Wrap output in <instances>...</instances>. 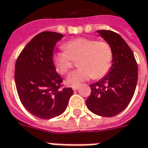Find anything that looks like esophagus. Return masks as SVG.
Wrapping results in <instances>:
<instances>
[{
	"mask_svg": "<svg viewBox=\"0 0 148 148\" xmlns=\"http://www.w3.org/2000/svg\"><path fill=\"white\" fill-rule=\"evenodd\" d=\"M72 90L73 91H76V90H77L78 89V86H72Z\"/></svg>",
	"mask_w": 148,
	"mask_h": 148,
	"instance_id": "1",
	"label": "esophagus"
}]
</instances>
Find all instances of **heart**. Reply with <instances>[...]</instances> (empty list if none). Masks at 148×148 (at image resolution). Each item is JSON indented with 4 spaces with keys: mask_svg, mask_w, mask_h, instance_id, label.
<instances>
[{
    "mask_svg": "<svg viewBox=\"0 0 148 148\" xmlns=\"http://www.w3.org/2000/svg\"><path fill=\"white\" fill-rule=\"evenodd\" d=\"M64 51L56 52L53 60L57 72L64 75L72 67V60L77 59L80 67L66 79L69 85L78 86L91 78L99 79L109 72L113 60L112 47L105 40L76 38L66 43Z\"/></svg>",
    "mask_w": 148,
    "mask_h": 148,
    "instance_id": "heart-1",
    "label": "heart"
}]
</instances>
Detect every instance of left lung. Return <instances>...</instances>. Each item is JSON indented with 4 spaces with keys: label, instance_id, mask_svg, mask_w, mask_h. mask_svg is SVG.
<instances>
[{
    "label": "left lung",
    "instance_id": "obj_1",
    "mask_svg": "<svg viewBox=\"0 0 148 148\" xmlns=\"http://www.w3.org/2000/svg\"><path fill=\"white\" fill-rule=\"evenodd\" d=\"M97 32L112 47V64L105 76L90 85L92 92L86 105L96 115L112 117L125 109L132 99L138 67L132 49L118 33L110 30Z\"/></svg>",
    "mask_w": 148,
    "mask_h": 148
}]
</instances>
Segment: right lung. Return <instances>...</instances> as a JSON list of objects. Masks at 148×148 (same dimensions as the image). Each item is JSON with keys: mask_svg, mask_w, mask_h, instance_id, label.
I'll return each mask as SVG.
<instances>
[{"mask_svg": "<svg viewBox=\"0 0 148 148\" xmlns=\"http://www.w3.org/2000/svg\"><path fill=\"white\" fill-rule=\"evenodd\" d=\"M63 34L43 32L35 36L19 55L15 65V83L19 98L25 109L40 119L61 115L73 94L63 88L56 71L52 54Z\"/></svg>", "mask_w": 148, "mask_h": 148, "instance_id": "obj_1", "label": "right lung"}]
</instances>
